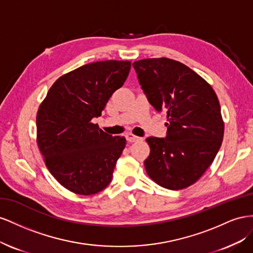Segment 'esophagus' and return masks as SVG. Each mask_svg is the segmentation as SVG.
<instances>
[{
  "mask_svg": "<svg viewBox=\"0 0 253 253\" xmlns=\"http://www.w3.org/2000/svg\"><path fill=\"white\" fill-rule=\"evenodd\" d=\"M126 140L128 141V142H136V141H140V140H142L140 136H136V135H134V134H132V133H127L126 135Z\"/></svg>",
  "mask_w": 253,
  "mask_h": 253,
  "instance_id": "obj_1",
  "label": "esophagus"
}]
</instances>
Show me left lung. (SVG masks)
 I'll return each instance as SVG.
<instances>
[{
  "instance_id": "left-lung-1",
  "label": "left lung",
  "mask_w": 253,
  "mask_h": 253,
  "mask_svg": "<svg viewBox=\"0 0 253 253\" xmlns=\"http://www.w3.org/2000/svg\"><path fill=\"white\" fill-rule=\"evenodd\" d=\"M149 104L165 111V138L149 136L147 175L169 190L192 185L210 167L221 146L225 125L217 95L203 77L169 58L134 61Z\"/></svg>"
}]
</instances>
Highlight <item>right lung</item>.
<instances>
[{
	"instance_id": "add662e5",
	"label": "right lung",
	"mask_w": 253,
	"mask_h": 253,
	"mask_svg": "<svg viewBox=\"0 0 253 253\" xmlns=\"http://www.w3.org/2000/svg\"><path fill=\"white\" fill-rule=\"evenodd\" d=\"M130 68L127 60L84 64L57 79L39 107V149L50 174L71 192L93 195L111 182L126 139L104 132L91 121L102 115Z\"/></svg>"
}]
</instances>
